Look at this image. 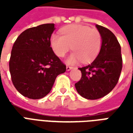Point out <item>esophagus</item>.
Returning a JSON list of instances; mask_svg holds the SVG:
<instances>
[{"label": "esophagus", "instance_id": "esophagus-1", "mask_svg": "<svg viewBox=\"0 0 133 133\" xmlns=\"http://www.w3.org/2000/svg\"><path fill=\"white\" fill-rule=\"evenodd\" d=\"M71 69H72V67L69 66V65H67L66 66V70H70Z\"/></svg>", "mask_w": 133, "mask_h": 133}]
</instances>
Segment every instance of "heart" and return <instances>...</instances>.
<instances>
[{"instance_id": "b5f03b06", "label": "heart", "mask_w": 133, "mask_h": 133, "mask_svg": "<svg viewBox=\"0 0 133 133\" xmlns=\"http://www.w3.org/2000/svg\"><path fill=\"white\" fill-rule=\"evenodd\" d=\"M61 34H52L50 45L60 58H63L72 48L74 52L68 58V63L75 64L82 61L88 63L93 61L100 52L102 37L95 28L85 25H70L61 29Z\"/></svg>"}]
</instances>
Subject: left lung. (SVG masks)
<instances>
[{
	"label": "left lung",
	"instance_id": "obj_1",
	"mask_svg": "<svg viewBox=\"0 0 133 133\" xmlns=\"http://www.w3.org/2000/svg\"><path fill=\"white\" fill-rule=\"evenodd\" d=\"M102 37L100 52L92 63L79 68L82 72L75 84L78 92L88 100H96L108 95L119 81L123 68L121 47L110 30L96 25Z\"/></svg>",
	"mask_w": 133,
	"mask_h": 133
}]
</instances>
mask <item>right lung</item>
Returning a JSON list of instances; mask_svg holds the SVG:
<instances>
[{"mask_svg":"<svg viewBox=\"0 0 133 133\" xmlns=\"http://www.w3.org/2000/svg\"><path fill=\"white\" fill-rule=\"evenodd\" d=\"M54 30L53 23L30 28L13 44L9 61L11 80L16 90L30 99L48 95L56 77L66 70L50 46Z\"/></svg>","mask_w":133,"mask_h":133,"instance_id":"obj_1","label":"right lung"}]
</instances>
